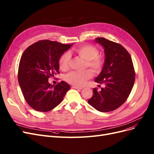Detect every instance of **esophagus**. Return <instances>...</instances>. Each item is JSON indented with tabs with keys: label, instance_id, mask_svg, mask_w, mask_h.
<instances>
[{
	"label": "esophagus",
	"instance_id": "34e87169",
	"mask_svg": "<svg viewBox=\"0 0 154 154\" xmlns=\"http://www.w3.org/2000/svg\"><path fill=\"white\" fill-rule=\"evenodd\" d=\"M72 88L77 89V90H82V88H81V87H78V86H73Z\"/></svg>",
	"mask_w": 154,
	"mask_h": 154
}]
</instances>
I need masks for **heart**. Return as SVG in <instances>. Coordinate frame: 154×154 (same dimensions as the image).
I'll use <instances>...</instances> for the list:
<instances>
[{"mask_svg": "<svg viewBox=\"0 0 154 154\" xmlns=\"http://www.w3.org/2000/svg\"><path fill=\"white\" fill-rule=\"evenodd\" d=\"M74 52L86 60L85 66L89 67L95 73L100 72L104 65L103 58L99 56L97 48L90 44L84 45L74 50ZM71 59L70 53L64 52L59 59V66L61 70H66L69 68ZM92 73L90 70L83 71H72L66 74L65 80L67 82L78 86H82L91 79Z\"/></svg>", "mask_w": 154, "mask_h": 154, "instance_id": "obj_1", "label": "heart"}]
</instances>
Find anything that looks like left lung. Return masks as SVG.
Returning a JSON list of instances; mask_svg holds the SVG:
<instances>
[{
	"label": "left lung",
	"instance_id": "1",
	"mask_svg": "<svg viewBox=\"0 0 154 154\" xmlns=\"http://www.w3.org/2000/svg\"><path fill=\"white\" fill-rule=\"evenodd\" d=\"M96 42L104 47L106 59L101 73L95 79L105 87L93 89L89 104L97 110L106 112L120 107L129 96L135 81L136 73L131 56L122 45L104 38Z\"/></svg>",
	"mask_w": 154,
	"mask_h": 154
}]
</instances>
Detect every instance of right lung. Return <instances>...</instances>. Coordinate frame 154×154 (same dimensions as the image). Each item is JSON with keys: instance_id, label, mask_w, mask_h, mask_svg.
Masks as SVG:
<instances>
[{"instance_id": "add662e5", "label": "right lung", "mask_w": 154, "mask_h": 154, "mask_svg": "<svg viewBox=\"0 0 154 154\" xmlns=\"http://www.w3.org/2000/svg\"><path fill=\"white\" fill-rule=\"evenodd\" d=\"M71 46L44 39L24 51L19 63L18 79L25 100L33 109L39 112L53 109L70 89L64 81L54 86L48 80L59 73V59Z\"/></svg>"}]
</instances>
